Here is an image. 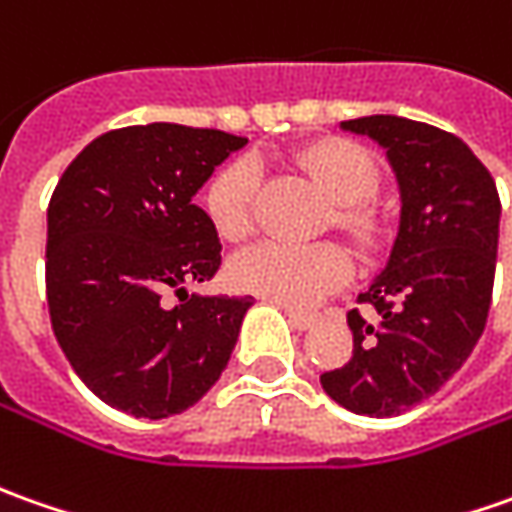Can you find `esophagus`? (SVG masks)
Returning <instances> with one entry per match:
<instances>
[{"instance_id":"34e87169","label":"esophagus","mask_w":512,"mask_h":512,"mask_svg":"<svg viewBox=\"0 0 512 512\" xmlns=\"http://www.w3.org/2000/svg\"><path fill=\"white\" fill-rule=\"evenodd\" d=\"M280 309H283V314L289 317L291 326L300 328V331H309V328L317 323V314H309V311H297V309H291V306H283V303H280Z\"/></svg>"}]
</instances>
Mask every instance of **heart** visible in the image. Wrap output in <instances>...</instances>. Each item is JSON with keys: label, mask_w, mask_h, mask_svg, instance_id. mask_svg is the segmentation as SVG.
<instances>
[{"label": "heart", "mask_w": 512, "mask_h": 512, "mask_svg": "<svg viewBox=\"0 0 512 512\" xmlns=\"http://www.w3.org/2000/svg\"><path fill=\"white\" fill-rule=\"evenodd\" d=\"M300 164L334 203H340V223L351 235L368 240L374 221L360 203L377 186V167L371 155L351 141H320L300 155ZM257 167L249 158L218 172L209 184L206 209L221 238L240 240L252 229ZM351 277V257L337 243L294 246L263 240L232 260V280L240 289L255 291L283 306H311L320 297L340 289Z\"/></svg>", "instance_id": "obj_1"}]
</instances>
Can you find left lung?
Instances as JSON below:
<instances>
[{
  "label": "left lung",
  "mask_w": 512,
  "mask_h": 512,
  "mask_svg": "<svg viewBox=\"0 0 512 512\" xmlns=\"http://www.w3.org/2000/svg\"><path fill=\"white\" fill-rule=\"evenodd\" d=\"M340 130L385 150L399 186V226L382 272L348 311L354 354L326 371L323 391L345 411L399 416L436 394L470 357L487 323L502 203L462 138L402 115H365Z\"/></svg>",
  "instance_id": "left-lung-1"
}]
</instances>
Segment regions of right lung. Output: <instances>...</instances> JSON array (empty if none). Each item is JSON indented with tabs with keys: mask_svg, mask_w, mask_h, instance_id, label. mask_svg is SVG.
<instances>
[{
	"mask_svg": "<svg viewBox=\"0 0 512 512\" xmlns=\"http://www.w3.org/2000/svg\"><path fill=\"white\" fill-rule=\"evenodd\" d=\"M249 141L184 124H138L90 141L47 206L53 334L101 402L144 419L192 408L218 382L252 297L186 294L212 280L221 240L195 206L215 167ZM185 297L167 307L163 294Z\"/></svg>",
	"mask_w": 512,
	"mask_h": 512,
	"instance_id": "right-lung-1",
	"label": "right lung"
}]
</instances>
